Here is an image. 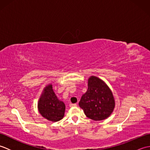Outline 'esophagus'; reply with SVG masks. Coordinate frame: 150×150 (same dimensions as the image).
I'll use <instances>...</instances> for the list:
<instances>
[{
  "label": "esophagus",
  "instance_id": "34e87169",
  "mask_svg": "<svg viewBox=\"0 0 150 150\" xmlns=\"http://www.w3.org/2000/svg\"><path fill=\"white\" fill-rule=\"evenodd\" d=\"M69 106L70 107H75L77 106V104H69Z\"/></svg>",
  "mask_w": 150,
  "mask_h": 150
}]
</instances>
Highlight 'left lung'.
I'll use <instances>...</instances> for the list:
<instances>
[{
	"label": "left lung",
	"mask_w": 150,
	"mask_h": 150,
	"mask_svg": "<svg viewBox=\"0 0 150 150\" xmlns=\"http://www.w3.org/2000/svg\"><path fill=\"white\" fill-rule=\"evenodd\" d=\"M37 107L41 115L53 122L62 119L64 116L65 104L57 98L52 84L44 88L38 101Z\"/></svg>",
	"instance_id": "1"
}]
</instances>
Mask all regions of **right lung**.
<instances>
[{
    "label": "right lung",
    "instance_id": "1",
    "mask_svg": "<svg viewBox=\"0 0 150 150\" xmlns=\"http://www.w3.org/2000/svg\"><path fill=\"white\" fill-rule=\"evenodd\" d=\"M88 88L82 95L79 105L87 117L93 120H103L113 113L115 101L110 88L95 76L88 79Z\"/></svg>",
    "mask_w": 150,
    "mask_h": 150
}]
</instances>
